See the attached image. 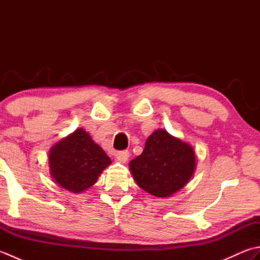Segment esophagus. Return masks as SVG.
Here are the masks:
<instances>
[{
  "label": "esophagus",
  "instance_id": "1",
  "mask_svg": "<svg viewBox=\"0 0 260 260\" xmlns=\"http://www.w3.org/2000/svg\"><path fill=\"white\" fill-rule=\"evenodd\" d=\"M115 156H116V158L118 159L119 162H126L127 159H128V157H129V152L127 151V150H124V151H119V152H117L115 154Z\"/></svg>",
  "mask_w": 260,
  "mask_h": 260
}]
</instances>
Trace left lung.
I'll return each instance as SVG.
<instances>
[{
  "mask_svg": "<svg viewBox=\"0 0 260 260\" xmlns=\"http://www.w3.org/2000/svg\"><path fill=\"white\" fill-rule=\"evenodd\" d=\"M194 169L193 148L164 129L154 132L141 155L129 162L136 183L152 196L162 198L182 189Z\"/></svg>",
  "mask_w": 260,
  "mask_h": 260,
  "instance_id": "obj_1",
  "label": "left lung"
}]
</instances>
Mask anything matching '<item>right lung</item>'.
<instances>
[{
  "mask_svg": "<svg viewBox=\"0 0 260 260\" xmlns=\"http://www.w3.org/2000/svg\"><path fill=\"white\" fill-rule=\"evenodd\" d=\"M110 162L103 148L81 128L57 143L49 154L52 178L74 193L90 187Z\"/></svg>",
  "mask_w": 260,
  "mask_h": 260,
  "instance_id": "add662e5",
  "label": "right lung"
}]
</instances>
